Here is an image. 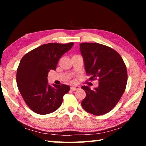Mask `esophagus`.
<instances>
[{
  "mask_svg": "<svg viewBox=\"0 0 146 146\" xmlns=\"http://www.w3.org/2000/svg\"><path fill=\"white\" fill-rule=\"evenodd\" d=\"M79 88H80V87H79L78 86H73L71 87V90L72 91H76L78 90Z\"/></svg>",
  "mask_w": 146,
  "mask_h": 146,
  "instance_id": "34e87169",
  "label": "esophagus"
}]
</instances>
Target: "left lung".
<instances>
[{"mask_svg":"<svg viewBox=\"0 0 146 146\" xmlns=\"http://www.w3.org/2000/svg\"><path fill=\"white\" fill-rule=\"evenodd\" d=\"M80 50L90 80L98 79L99 85L91 90L83 86L86 96L81 105L86 111L102 115L111 111L124 93L127 73L122 58L115 49L98 43L80 44Z\"/></svg>","mask_w":146,"mask_h":146,"instance_id":"left-lung-1","label":"left lung"}]
</instances>
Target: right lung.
Wrapping results in <instances>:
<instances>
[{"label":"right lung","instance_id":"1","mask_svg":"<svg viewBox=\"0 0 146 146\" xmlns=\"http://www.w3.org/2000/svg\"><path fill=\"white\" fill-rule=\"evenodd\" d=\"M73 42L43 44L22 58L17 71V84L27 106L35 113L46 115L60 108L69 86L48 84V72L55 70L59 58Z\"/></svg>","mask_w":146,"mask_h":146}]
</instances>
